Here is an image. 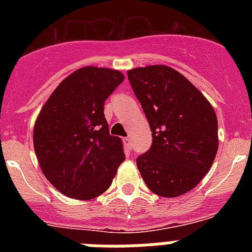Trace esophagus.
Returning <instances> with one entry per match:
<instances>
[{
	"label": "esophagus",
	"mask_w": 252,
	"mask_h": 252,
	"mask_svg": "<svg viewBox=\"0 0 252 252\" xmlns=\"http://www.w3.org/2000/svg\"><path fill=\"white\" fill-rule=\"evenodd\" d=\"M122 141H124L125 146H126L127 149L132 148V141H131L130 137H124V139H122Z\"/></svg>",
	"instance_id": "esophagus-1"
}]
</instances>
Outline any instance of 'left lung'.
<instances>
[{
  "instance_id": "1",
  "label": "left lung",
  "mask_w": 252,
  "mask_h": 252,
  "mask_svg": "<svg viewBox=\"0 0 252 252\" xmlns=\"http://www.w3.org/2000/svg\"><path fill=\"white\" fill-rule=\"evenodd\" d=\"M133 93L150 125L153 144L136 159L148 188L174 198L198 186L218 150L212 104L178 70L148 65L127 70Z\"/></svg>"
}]
</instances>
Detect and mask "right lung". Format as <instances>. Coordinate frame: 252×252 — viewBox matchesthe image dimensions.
<instances>
[{
	"label": "right lung",
	"mask_w": 252,
	"mask_h": 252,
	"mask_svg": "<svg viewBox=\"0 0 252 252\" xmlns=\"http://www.w3.org/2000/svg\"><path fill=\"white\" fill-rule=\"evenodd\" d=\"M124 79L116 69L83 66L60 82L37 115V162L66 197L90 201L101 195L125 160L122 140L110 135L103 113L104 101Z\"/></svg>",
	"instance_id": "1"
}]
</instances>
